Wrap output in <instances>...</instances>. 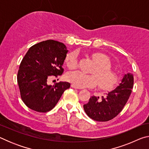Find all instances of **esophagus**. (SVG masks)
<instances>
[{"label": "esophagus", "instance_id": "34e87169", "mask_svg": "<svg viewBox=\"0 0 149 149\" xmlns=\"http://www.w3.org/2000/svg\"><path fill=\"white\" fill-rule=\"evenodd\" d=\"M71 87H72V88H74V89H80L79 87H76V86H75V85H74V84H72V85H71Z\"/></svg>", "mask_w": 149, "mask_h": 149}]
</instances>
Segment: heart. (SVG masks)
I'll return each mask as SVG.
<instances>
[{"label": "heart", "instance_id": "obj_1", "mask_svg": "<svg viewBox=\"0 0 149 149\" xmlns=\"http://www.w3.org/2000/svg\"><path fill=\"white\" fill-rule=\"evenodd\" d=\"M92 58L95 62L96 67L93 70L94 75H87L80 71H74L66 75V79L77 87H93L99 83L100 88L103 90H110L118 83V77L110 70L112 64L107 56L100 52L92 54ZM78 52L76 50L70 52L65 57V64L70 69L77 67Z\"/></svg>", "mask_w": 149, "mask_h": 149}]
</instances>
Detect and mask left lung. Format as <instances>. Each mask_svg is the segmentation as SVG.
<instances>
[{"mask_svg": "<svg viewBox=\"0 0 149 149\" xmlns=\"http://www.w3.org/2000/svg\"><path fill=\"white\" fill-rule=\"evenodd\" d=\"M133 87V76L125 74L121 83L114 90L108 92L106 97L93 96L87 104L84 105L88 116L98 122H107L113 119L122 110L129 99Z\"/></svg>", "mask_w": 149, "mask_h": 149, "instance_id": "1", "label": "left lung"}]
</instances>
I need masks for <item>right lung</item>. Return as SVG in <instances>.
<instances>
[{
	"instance_id": "right-lung-1",
	"label": "right lung",
	"mask_w": 149,
	"mask_h": 149,
	"mask_svg": "<svg viewBox=\"0 0 149 149\" xmlns=\"http://www.w3.org/2000/svg\"><path fill=\"white\" fill-rule=\"evenodd\" d=\"M67 47L54 40L40 42L29 48L20 63L17 81L23 102L38 112L51 110L63 93L70 87L68 82L48 85L49 78L62 74Z\"/></svg>"
}]
</instances>
